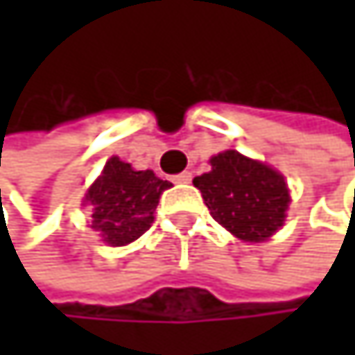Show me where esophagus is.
I'll return each instance as SVG.
<instances>
[{
	"mask_svg": "<svg viewBox=\"0 0 355 355\" xmlns=\"http://www.w3.org/2000/svg\"><path fill=\"white\" fill-rule=\"evenodd\" d=\"M172 181H174V183H189V181H191V172H181V174H176Z\"/></svg>",
	"mask_w": 355,
	"mask_h": 355,
	"instance_id": "1",
	"label": "esophagus"
}]
</instances>
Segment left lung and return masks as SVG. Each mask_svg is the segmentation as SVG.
<instances>
[{
  "mask_svg": "<svg viewBox=\"0 0 355 355\" xmlns=\"http://www.w3.org/2000/svg\"><path fill=\"white\" fill-rule=\"evenodd\" d=\"M211 166L193 185L217 223L247 243H260L283 225L290 193L277 170L239 151L215 155Z\"/></svg>",
  "mask_w": 355,
  "mask_h": 355,
  "instance_id": "obj_1",
  "label": "left lung"
}]
</instances>
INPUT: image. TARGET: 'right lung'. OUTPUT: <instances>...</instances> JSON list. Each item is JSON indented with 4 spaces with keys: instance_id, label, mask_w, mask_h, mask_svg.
<instances>
[{
    "instance_id": "1",
    "label": "right lung",
    "mask_w": 355,
    "mask_h": 355,
    "mask_svg": "<svg viewBox=\"0 0 355 355\" xmlns=\"http://www.w3.org/2000/svg\"><path fill=\"white\" fill-rule=\"evenodd\" d=\"M168 187L172 185L157 179L151 170H134L119 157H110L87 193V202L93 207L91 227L102 232L112 247L140 239L151 227L159 196Z\"/></svg>"
}]
</instances>
